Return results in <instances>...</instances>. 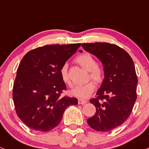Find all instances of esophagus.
Masks as SVG:
<instances>
[{"label": "esophagus", "instance_id": "34e87169", "mask_svg": "<svg viewBox=\"0 0 149 149\" xmlns=\"http://www.w3.org/2000/svg\"><path fill=\"white\" fill-rule=\"evenodd\" d=\"M87 103V101H85V100L80 99V98L78 99V104H80V105H83V104H85Z\"/></svg>", "mask_w": 149, "mask_h": 149}]
</instances>
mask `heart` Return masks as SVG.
<instances>
[{
    "label": "heart",
    "instance_id": "heart-1",
    "mask_svg": "<svg viewBox=\"0 0 149 149\" xmlns=\"http://www.w3.org/2000/svg\"><path fill=\"white\" fill-rule=\"evenodd\" d=\"M76 61L82 68L89 71V78L94 80L97 84L101 83L103 82L104 79L103 71L98 67L97 62L92 55L85 53L77 57ZM68 67L69 66L67 63L64 64L61 67L60 73L62 81L67 85H71ZM94 89L95 85L94 82H88L84 85H77L74 88L70 90L69 94L71 96H76L80 99H86L92 94Z\"/></svg>",
    "mask_w": 149,
    "mask_h": 149
}]
</instances>
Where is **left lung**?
I'll return each instance as SVG.
<instances>
[{
	"label": "left lung",
	"mask_w": 149,
	"mask_h": 149,
	"mask_svg": "<svg viewBox=\"0 0 149 149\" xmlns=\"http://www.w3.org/2000/svg\"><path fill=\"white\" fill-rule=\"evenodd\" d=\"M82 46L101 60L104 71L97 97L89 101L96 107V114L87 123L97 131H110L126 121L137 99L138 80L134 62L125 50L115 44L96 42Z\"/></svg>",
	"instance_id": "obj_1"
}]
</instances>
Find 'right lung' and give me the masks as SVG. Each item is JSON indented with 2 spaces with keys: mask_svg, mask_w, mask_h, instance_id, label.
Returning a JSON list of instances; mask_svg holds the SVG:
<instances>
[{
  "mask_svg": "<svg viewBox=\"0 0 149 149\" xmlns=\"http://www.w3.org/2000/svg\"><path fill=\"white\" fill-rule=\"evenodd\" d=\"M80 45H46L23 57L14 80L13 100L18 116L28 128L50 131L60 123L67 107L78 104L76 98L61 96L67 87L60 71Z\"/></svg>",
  "mask_w": 149,
  "mask_h": 149,
  "instance_id": "1",
  "label": "right lung"
}]
</instances>
